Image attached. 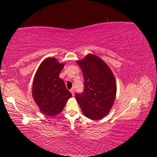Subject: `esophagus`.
Here are the masks:
<instances>
[{
    "label": "esophagus",
    "mask_w": 157,
    "mask_h": 157,
    "mask_svg": "<svg viewBox=\"0 0 157 157\" xmlns=\"http://www.w3.org/2000/svg\"><path fill=\"white\" fill-rule=\"evenodd\" d=\"M70 92L71 93L72 96H74V89H73V88H71V90H70Z\"/></svg>",
    "instance_id": "1"
}]
</instances>
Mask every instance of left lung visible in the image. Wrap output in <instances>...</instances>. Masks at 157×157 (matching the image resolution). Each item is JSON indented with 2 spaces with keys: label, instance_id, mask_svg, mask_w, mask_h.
I'll use <instances>...</instances> for the list:
<instances>
[{
  "label": "left lung",
  "instance_id": "1",
  "mask_svg": "<svg viewBox=\"0 0 157 157\" xmlns=\"http://www.w3.org/2000/svg\"><path fill=\"white\" fill-rule=\"evenodd\" d=\"M77 63L84 78V92L75 94L86 117L99 120L108 114L114 103L117 84L109 67L98 56L88 54Z\"/></svg>",
  "mask_w": 157,
  "mask_h": 157
}]
</instances>
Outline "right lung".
Here are the masks:
<instances>
[{"label": "right lung", "mask_w": 157, "mask_h": 157, "mask_svg": "<svg viewBox=\"0 0 157 157\" xmlns=\"http://www.w3.org/2000/svg\"><path fill=\"white\" fill-rule=\"evenodd\" d=\"M55 58L42 62L36 71L32 86V96L42 113L54 116L61 113L72 96L59 74L64 67Z\"/></svg>", "instance_id": "right-lung-1"}]
</instances>
